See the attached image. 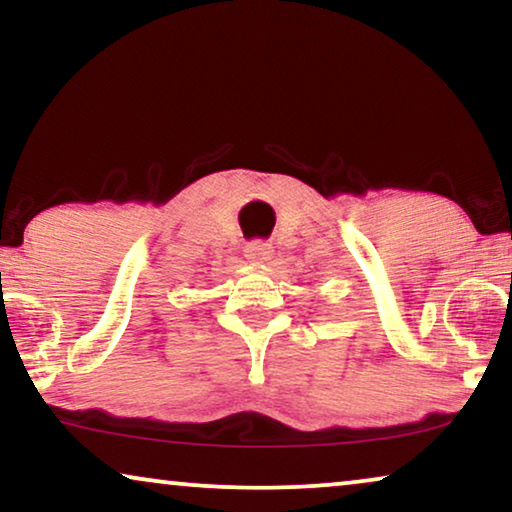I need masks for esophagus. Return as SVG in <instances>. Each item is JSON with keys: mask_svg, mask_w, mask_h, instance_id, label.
<instances>
[{"mask_svg": "<svg viewBox=\"0 0 512 512\" xmlns=\"http://www.w3.org/2000/svg\"><path fill=\"white\" fill-rule=\"evenodd\" d=\"M270 254H272V247H270L268 242H263V240H254V242H249L247 247H244V256H247L251 263L268 261Z\"/></svg>", "mask_w": 512, "mask_h": 512, "instance_id": "obj_1", "label": "esophagus"}]
</instances>
